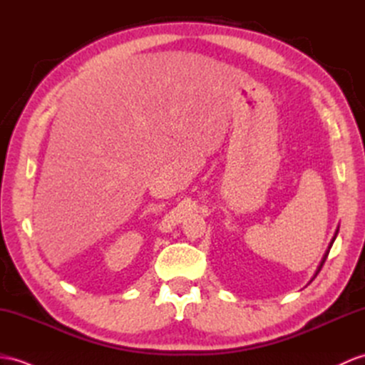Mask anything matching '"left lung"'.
I'll return each instance as SVG.
<instances>
[{
	"label": "left lung",
	"instance_id": "left-lung-1",
	"mask_svg": "<svg viewBox=\"0 0 365 365\" xmlns=\"http://www.w3.org/2000/svg\"><path fill=\"white\" fill-rule=\"evenodd\" d=\"M337 232H339V227H337V229H336V232H334V237L331 238V242H330V245H328V250L325 251V254H324V257H322V262H321V264H319V266H317V269H316V274H314V277H313V279H311L309 282H313V280L316 279V275L319 274V271H321V269H322V266H324V263H325V260H327V257H328V252H330V250H331V246H333V243H334V240H336V237H337Z\"/></svg>",
	"mask_w": 365,
	"mask_h": 365
}]
</instances>
